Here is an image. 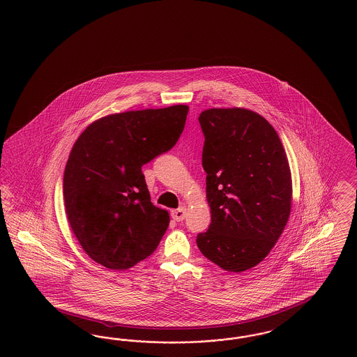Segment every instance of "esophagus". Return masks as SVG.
I'll return each instance as SVG.
<instances>
[{"mask_svg": "<svg viewBox=\"0 0 357 357\" xmlns=\"http://www.w3.org/2000/svg\"><path fill=\"white\" fill-rule=\"evenodd\" d=\"M171 218L176 222L183 221L186 218V208L185 207H179L176 210H172L171 211Z\"/></svg>", "mask_w": 357, "mask_h": 357, "instance_id": "esophagus-1", "label": "esophagus"}]
</instances>
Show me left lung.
Wrapping results in <instances>:
<instances>
[{
    "label": "left lung",
    "instance_id": "1",
    "mask_svg": "<svg viewBox=\"0 0 357 357\" xmlns=\"http://www.w3.org/2000/svg\"><path fill=\"white\" fill-rule=\"evenodd\" d=\"M198 120L211 223L197 245L222 269L243 272L271 253L288 222L287 153L269 121L253 111L211 108Z\"/></svg>",
    "mask_w": 357,
    "mask_h": 357
}]
</instances>
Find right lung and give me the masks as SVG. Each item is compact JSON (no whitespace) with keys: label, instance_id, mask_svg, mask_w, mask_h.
Masks as SVG:
<instances>
[{"label":"right lung","instance_id":"add662e5","mask_svg":"<svg viewBox=\"0 0 357 357\" xmlns=\"http://www.w3.org/2000/svg\"><path fill=\"white\" fill-rule=\"evenodd\" d=\"M187 112L172 105L109 115L76 140L64 171L66 211L95 262L123 271L158 248L170 217L151 202L142 167L176 144Z\"/></svg>","mask_w":357,"mask_h":357}]
</instances>
